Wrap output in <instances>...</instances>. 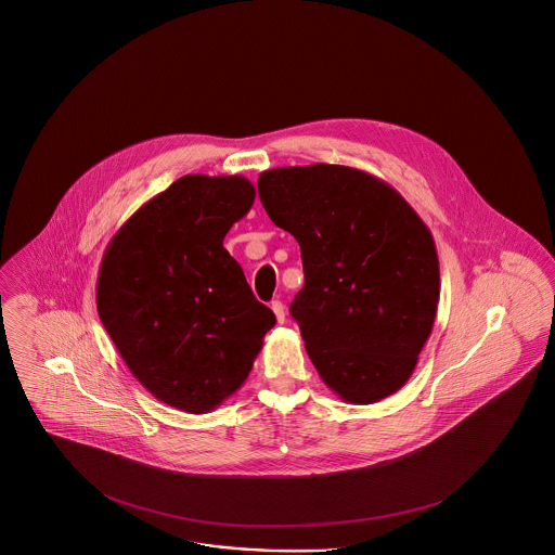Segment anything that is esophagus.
<instances>
[{"label":"esophagus","mask_w":555,"mask_h":555,"mask_svg":"<svg viewBox=\"0 0 555 555\" xmlns=\"http://www.w3.org/2000/svg\"><path fill=\"white\" fill-rule=\"evenodd\" d=\"M271 311L275 313V318H278L280 323H284V320H286V309H284V305H282L280 300H273V302H271Z\"/></svg>","instance_id":"obj_1"}]
</instances>
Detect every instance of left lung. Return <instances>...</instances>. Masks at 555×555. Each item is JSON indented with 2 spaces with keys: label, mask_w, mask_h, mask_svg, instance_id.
Returning <instances> with one entry per match:
<instances>
[{
  "label": "left lung",
  "mask_w": 555,
  "mask_h": 555,
  "mask_svg": "<svg viewBox=\"0 0 555 555\" xmlns=\"http://www.w3.org/2000/svg\"><path fill=\"white\" fill-rule=\"evenodd\" d=\"M259 198L300 246L305 286L291 313L321 379L357 405L395 395L437 318L426 223L386 181L343 165L263 171Z\"/></svg>",
  "instance_id": "left-lung-1"
}]
</instances>
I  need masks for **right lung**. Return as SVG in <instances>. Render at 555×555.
Returning a JSON list of instances; mask_svg holds the SVG:
<instances>
[{
    "label": "right lung",
    "mask_w": 555,
    "mask_h": 555,
    "mask_svg": "<svg viewBox=\"0 0 555 555\" xmlns=\"http://www.w3.org/2000/svg\"><path fill=\"white\" fill-rule=\"evenodd\" d=\"M255 194L246 177H179L122 223L102 257L98 315L129 372L171 408L221 405L275 325L223 248Z\"/></svg>",
    "instance_id": "obj_1"
}]
</instances>
